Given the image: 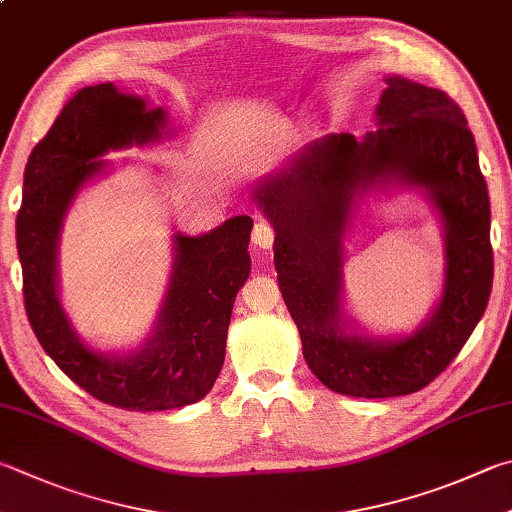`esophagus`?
Listing matches in <instances>:
<instances>
[{"label":"esophagus","mask_w":512,"mask_h":512,"mask_svg":"<svg viewBox=\"0 0 512 512\" xmlns=\"http://www.w3.org/2000/svg\"><path fill=\"white\" fill-rule=\"evenodd\" d=\"M273 241H275V230H273V226L268 224L266 219H257V224H255V228H253V244H255L257 248L268 250V248H273Z\"/></svg>","instance_id":"1"}]
</instances>
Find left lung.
Masks as SVG:
<instances>
[{"mask_svg": "<svg viewBox=\"0 0 512 512\" xmlns=\"http://www.w3.org/2000/svg\"><path fill=\"white\" fill-rule=\"evenodd\" d=\"M385 80L376 132L306 145L255 188L275 228L277 282L306 365L322 385L356 398L405 396L430 385L468 342L492 288L488 185L466 116L441 89ZM374 182L425 189L446 226L442 302L421 330L398 341L347 334L339 302V237L352 194Z\"/></svg>", "mask_w": 512, "mask_h": 512, "instance_id": "1", "label": "left lung"}]
</instances>
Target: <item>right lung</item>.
I'll list each match as a JSON object with an SVG mask.
<instances>
[{"instance_id":"add662e5","label":"right lung","mask_w":512,"mask_h":512,"mask_svg":"<svg viewBox=\"0 0 512 512\" xmlns=\"http://www.w3.org/2000/svg\"><path fill=\"white\" fill-rule=\"evenodd\" d=\"M167 114L105 85L73 96L33 147L17 212L24 306L51 360L98 401L120 410L159 412L201 401L226 358L237 291L248 280L253 219L241 215L199 237H174L176 262L152 336L132 356L85 347L58 297V237L82 185L105 167L98 156L159 141ZM97 161L94 162L93 159Z\"/></svg>"}]
</instances>
